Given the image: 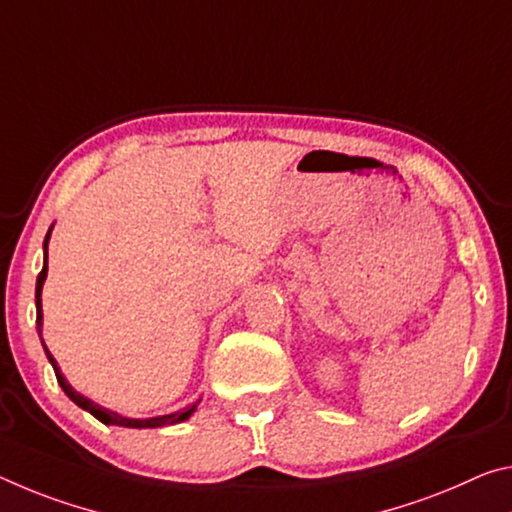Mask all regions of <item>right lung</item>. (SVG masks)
Segmentation results:
<instances>
[{
    "label": "right lung",
    "mask_w": 512,
    "mask_h": 512,
    "mask_svg": "<svg viewBox=\"0 0 512 512\" xmlns=\"http://www.w3.org/2000/svg\"><path fill=\"white\" fill-rule=\"evenodd\" d=\"M47 241H50V232H47V237H45V266H43V271L38 273V280H36V326H38V335H40V326H43V305H40V291H43V282H45V278H47ZM40 342H43V335H40ZM43 348H45L47 360L52 362L54 373H56V380H59V385H61L63 392H66V394L70 396V401H75V403L79 405V408L88 410L95 419H100L102 424H107V426H123V428H161V426H170V424H177V421L189 419V417L193 415V412H196V408H198V403H193V405H189V408L173 412V415L154 417V419H127V417H120L118 412H111V410H107V408H100V405H97V403L88 401L86 396H81L79 392H75V389L70 387L68 380L63 378L61 369L56 367V360L52 358V353L47 351L45 342H43Z\"/></svg>",
    "instance_id": "1"
}]
</instances>
